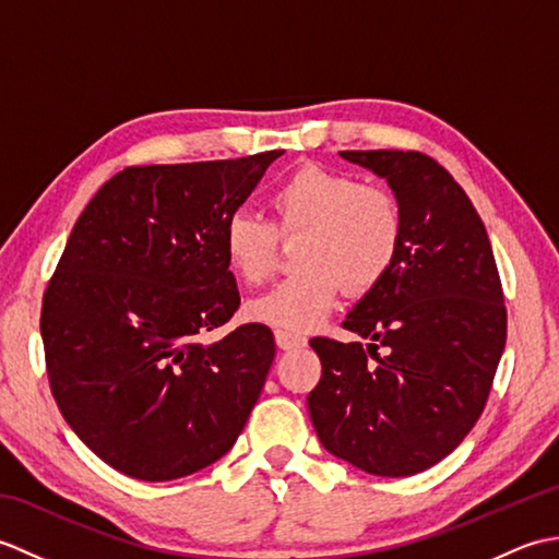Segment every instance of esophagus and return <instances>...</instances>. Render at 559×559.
<instances>
[{
    "label": "esophagus",
    "mask_w": 559,
    "mask_h": 559,
    "mask_svg": "<svg viewBox=\"0 0 559 559\" xmlns=\"http://www.w3.org/2000/svg\"><path fill=\"white\" fill-rule=\"evenodd\" d=\"M273 336H276V346L281 350H295V348H302L307 346V338L295 334V331H286V329H276L273 331Z\"/></svg>",
    "instance_id": "obj_1"
}]
</instances>
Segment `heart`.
Instances as JSON below:
<instances>
[{
    "mask_svg": "<svg viewBox=\"0 0 559 559\" xmlns=\"http://www.w3.org/2000/svg\"><path fill=\"white\" fill-rule=\"evenodd\" d=\"M276 228L254 211L237 209L223 223L221 247L230 271L247 286H261L278 261V234L300 235V271L247 305V317L286 331H307L334 312L341 283L367 293L386 278L403 242L396 197L382 185L319 165L288 175L271 192Z\"/></svg>",
    "mask_w": 559,
    "mask_h": 559,
    "instance_id": "b5f03b06",
    "label": "heart"
}]
</instances>
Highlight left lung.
Masks as SVG:
<instances>
[{
    "mask_svg": "<svg viewBox=\"0 0 559 559\" xmlns=\"http://www.w3.org/2000/svg\"><path fill=\"white\" fill-rule=\"evenodd\" d=\"M341 158L389 182L403 242L343 322L367 346L310 341L322 379L307 408L329 454L406 478L449 456L480 418L507 343L502 283L478 211L437 160L418 151Z\"/></svg>",
    "mask_w": 559,
    "mask_h": 559,
    "instance_id": "8db88e82",
    "label": "left lung"
}]
</instances>
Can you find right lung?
<instances>
[{
  "instance_id": "obj_1",
  "label": "right lung",
  "mask_w": 559,
  "mask_h": 559,
  "mask_svg": "<svg viewBox=\"0 0 559 559\" xmlns=\"http://www.w3.org/2000/svg\"><path fill=\"white\" fill-rule=\"evenodd\" d=\"M278 156L124 168L69 235L43 298L47 377L71 430L129 478L211 466L264 389L269 326L204 336L240 307L223 223Z\"/></svg>"
}]
</instances>
